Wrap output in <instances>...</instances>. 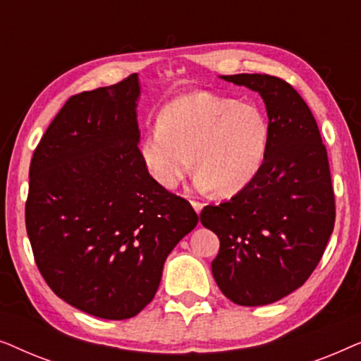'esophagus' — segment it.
<instances>
[{"label": "esophagus", "instance_id": "obj_1", "mask_svg": "<svg viewBox=\"0 0 361 361\" xmlns=\"http://www.w3.org/2000/svg\"><path fill=\"white\" fill-rule=\"evenodd\" d=\"M190 204H192V207H194V210L197 212V214H200V210H202V207H204V204H200V202H197V200H192Z\"/></svg>", "mask_w": 361, "mask_h": 361}]
</instances>
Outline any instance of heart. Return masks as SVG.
Masks as SVG:
<instances>
[{"instance_id":"heart-1","label":"heart","mask_w":361,"mask_h":361,"mask_svg":"<svg viewBox=\"0 0 361 361\" xmlns=\"http://www.w3.org/2000/svg\"><path fill=\"white\" fill-rule=\"evenodd\" d=\"M268 142L269 125L258 106L199 92L176 98L162 110L141 142V157L166 189L180 184L194 157L197 189L226 195L253 180Z\"/></svg>"}]
</instances>
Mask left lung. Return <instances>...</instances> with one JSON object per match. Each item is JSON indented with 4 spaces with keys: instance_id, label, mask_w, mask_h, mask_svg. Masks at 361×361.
Segmentation results:
<instances>
[{
    "instance_id": "left-lung-1",
    "label": "left lung",
    "mask_w": 361,
    "mask_h": 361,
    "mask_svg": "<svg viewBox=\"0 0 361 361\" xmlns=\"http://www.w3.org/2000/svg\"><path fill=\"white\" fill-rule=\"evenodd\" d=\"M263 98L269 142L263 164L228 202L207 205L205 228L220 240L212 274L231 302L266 305L300 288L334 231L335 197L327 149L312 111L283 78L221 75Z\"/></svg>"
}]
</instances>
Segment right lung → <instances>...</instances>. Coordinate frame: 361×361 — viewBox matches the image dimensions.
Returning a JSON list of instances; mask_svg holds the SVG:
<instances>
[{"mask_svg":"<svg viewBox=\"0 0 361 361\" xmlns=\"http://www.w3.org/2000/svg\"><path fill=\"white\" fill-rule=\"evenodd\" d=\"M140 80L67 100L32 154L26 230L49 288L78 310L135 317L154 299L164 261L199 224L141 157Z\"/></svg>","mask_w":361,"mask_h":361,"instance_id":"right-lung-1","label":"right lung"}]
</instances>
